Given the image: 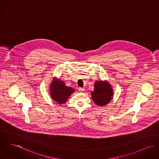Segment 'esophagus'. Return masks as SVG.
I'll return each instance as SVG.
<instances>
[{"instance_id":"1","label":"esophagus","mask_w":159,"mask_h":159,"mask_svg":"<svg viewBox=\"0 0 159 159\" xmlns=\"http://www.w3.org/2000/svg\"><path fill=\"white\" fill-rule=\"evenodd\" d=\"M78 90H79V92H83L84 91V88H82V87H79V88H78Z\"/></svg>"}]
</instances>
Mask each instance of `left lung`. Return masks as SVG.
Wrapping results in <instances>:
<instances>
[{
    "label": "left lung",
    "mask_w": 159,
    "mask_h": 159,
    "mask_svg": "<svg viewBox=\"0 0 159 159\" xmlns=\"http://www.w3.org/2000/svg\"><path fill=\"white\" fill-rule=\"evenodd\" d=\"M92 98L95 104L104 106L112 98L114 92L111 85L106 81H97L95 83L93 91L91 92Z\"/></svg>",
    "instance_id": "8db88e82"
}]
</instances>
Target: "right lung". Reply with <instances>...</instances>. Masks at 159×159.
<instances>
[{"label": "right lung", "instance_id": "obj_1", "mask_svg": "<svg viewBox=\"0 0 159 159\" xmlns=\"http://www.w3.org/2000/svg\"><path fill=\"white\" fill-rule=\"evenodd\" d=\"M50 91L53 100L62 104L66 102L70 95L75 92V89L66 86L63 81L54 78L50 85Z\"/></svg>", "mask_w": 159, "mask_h": 159}]
</instances>
